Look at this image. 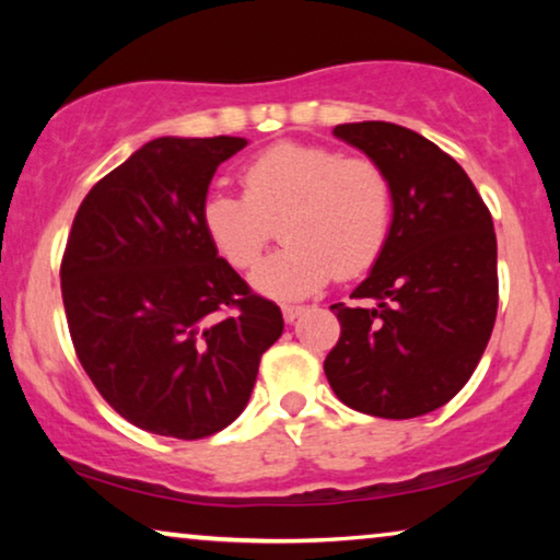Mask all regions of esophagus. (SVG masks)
I'll return each mask as SVG.
<instances>
[{"mask_svg": "<svg viewBox=\"0 0 560 560\" xmlns=\"http://www.w3.org/2000/svg\"><path fill=\"white\" fill-rule=\"evenodd\" d=\"M305 308H303V305H282V318H285L288 320V324H293V320L298 318V316H301V313H303Z\"/></svg>", "mask_w": 560, "mask_h": 560, "instance_id": "1", "label": "esophagus"}]
</instances>
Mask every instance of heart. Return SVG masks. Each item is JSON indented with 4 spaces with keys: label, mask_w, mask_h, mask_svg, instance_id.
Wrapping results in <instances>:
<instances>
[{
    "label": "heart",
    "mask_w": 560,
    "mask_h": 560,
    "mask_svg": "<svg viewBox=\"0 0 560 560\" xmlns=\"http://www.w3.org/2000/svg\"><path fill=\"white\" fill-rule=\"evenodd\" d=\"M244 196L211 190L201 203L206 234L221 257L247 270L280 221L288 244L252 272L272 298L316 293L336 272L370 270L393 221V190L370 158H341L311 142H278L242 167Z\"/></svg>",
    "instance_id": "obj_1"
}]
</instances>
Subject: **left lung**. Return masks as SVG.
Wrapping results in <instances>:
<instances>
[{"mask_svg": "<svg viewBox=\"0 0 560 560\" xmlns=\"http://www.w3.org/2000/svg\"><path fill=\"white\" fill-rule=\"evenodd\" d=\"M374 160L393 190V224L372 272L334 303L341 336L324 372L366 416L405 420L446 405L477 370L497 318L492 213L454 158L389 121L334 127Z\"/></svg>", "mask_w": 560, "mask_h": 560, "instance_id": "1", "label": "left lung"}]
</instances>
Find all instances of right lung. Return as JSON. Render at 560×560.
<instances>
[{"label":"right lung","mask_w":560,"mask_h":560,"mask_svg":"<svg viewBox=\"0 0 560 560\" xmlns=\"http://www.w3.org/2000/svg\"><path fill=\"white\" fill-rule=\"evenodd\" d=\"M244 137H158L75 213L60 290L75 354L142 431L196 441L247 408L282 313L219 257L201 221L217 167Z\"/></svg>","instance_id":"1"}]
</instances>
